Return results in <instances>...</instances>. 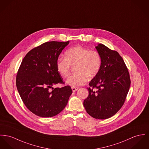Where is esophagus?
Segmentation results:
<instances>
[{
	"instance_id": "1",
	"label": "esophagus",
	"mask_w": 149,
	"mask_h": 149,
	"mask_svg": "<svg viewBox=\"0 0 149 149\" xmlns=\"http://www.w3.org/2000/svg\"><path fill=\"white\" fill-rule=\"evenodd\" d=\"M71 88H72V91L73 92L77 91H78V89H79L78 87H72Z\"/></svg>"
}]
</instances>
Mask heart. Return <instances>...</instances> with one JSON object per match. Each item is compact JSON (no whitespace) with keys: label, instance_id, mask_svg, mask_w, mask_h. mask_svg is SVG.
Segmentation results:
<instances>
[{"label":"heart","instance_id":"obj_1","mask_svg":"<svg viewBox=\"0 0 149 149\" xmlns=\"http://www.w3.org/2000/svg\"><path fill=\"white\" fill-rule=\"evenodd\" d=\"M102 64V57L99 52L77 46L66 50L64 58L58 59L56 68L59 74L66 78L69 76L71 66H74L75 73L68 78L66 83L75 87L84 84L87 78H94L99 73Z\"/></svg>","mask_w":149,"mask_h":149}]
</instances>
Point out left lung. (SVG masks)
<instances>
[{"label":"left lung","instance_id":"obj_1","mask_svg":"<svg viewBox=\"0 0 149 149\" xmlns=\"http://www.w3.org/2000/svg\"><path fill=\"white\" fill-rule=\"evenodd\" d=\"M96 48L102 57V67L89 83L88 96L83 105L88 115L104 120L115 115L124 105L130 78L126 65L117 52L102 44Z\"/></svg>","mask_w":149,"mask_h":149}]
</instances>
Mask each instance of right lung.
<instances>
[{
	"label": "right lung",
	"mask_w": 149,
	"mask_h": 149,
	"mask_svg": "<svg viewBox=\"0 0 149 149\" xmlns=\"http://www.w3.org/2000/svg\"><path fill=\"white\" fill-rule=\"evenodd\" d=\"M69 41L46 42L30 50L23 58L16 75V87L23 103L34 115L50 117L59 113L72 93L58 72L56 62ZM52 90L51 91L50 89Z\"/></svg>",
	"instance_id": "right-lung-1"
}]
</instances>
